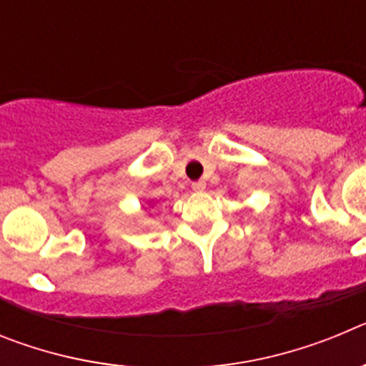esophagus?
Here are the masks:
<instances>
[{
    "instance_id": "obj_1",
    "label": "esophagus",
    "mask_w": 366,
    "mask_h": 366,
    "mask_svg": "<svg viewBox=\"0 0 366 366\" xmlns=\"http://www.w3.org/2000/svg\"><path fill=\"white\" fill-rule=\"evenodd\" d=\"M205 187H207V183L203 179L194 181L192 183V190H196V192H202V190H205Z\"/></svg>"
}]
</instances>
